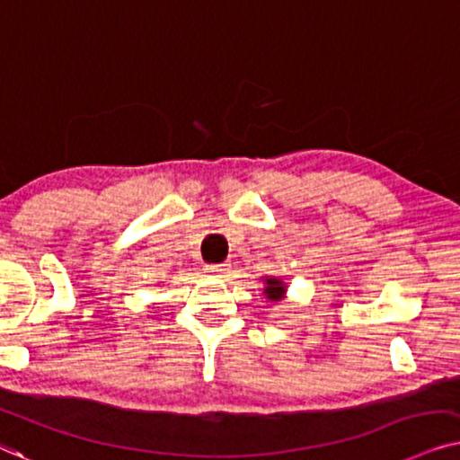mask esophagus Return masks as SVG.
<instances>
[{"label":"esophagus","mask_w":460,"mask_h":460,"mask_svg":"<svg viewBox=\"0 0 460 460\" xmlns=\"http://www.w3.org/2000/svg\"><path fill=\"white\" fill-rule=\"evenodd\" d=\"M204 271L212 273V275H220V273L229 271V265H226V262H217V265H204Z\"/></svg>","instance_id":"1"}]
</instances>
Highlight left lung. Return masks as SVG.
I'll return each instance as SVG.
<instances>
[{
	"label": "left lung",
	"instance_id": "1",
	"mask_svg": "<svg viewBox=\"0 0 460 460\" xmlns=\"http://www.w3.org/2000/svg\"><path fill=\"white\" fill-rule=\"evenodd\" d=\"M265 281H267V286H265V296L269 298V301H275V303L281 301V298H284V294H286L284 281L275 279V278H267Z\"/></svg>",
	"mask_w": 460,
	"mask_h": 460
}]
</instances>
